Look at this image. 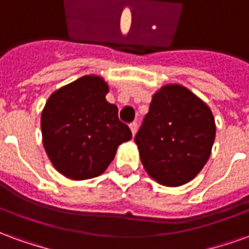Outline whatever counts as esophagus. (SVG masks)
Returning a JSON list of instances; mask_svg holds the SVG:
<instances>
[{
  "label": "esophagus",
  "instance_id": "34e87169",
  "mask_svg": "<svg viewBox=\"0 0 249 249\" xmlns=\"http://www.w3.org/2000/svg\"><path fill=\"white\" fill-rule=\"evenodd\" d=\"M130 128V132H132V136L136 135V132H137V123H132V124L129 125Z\"/></svg>",
  "mask_w": 249,
  "mask_h": 249
}]
</instances>
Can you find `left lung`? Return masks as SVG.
<instances>
[{
    "label": "left lung",
    "instance_id": "8db88e82",
    "mask_svg": "<svg viewBox=\"0 0 249 249\" xmlns=\"http://www.w3.org/2000/svg\"><path fill=\"white\" fill-rule=\"evenodd\" d=\"M216 136L212 110L180 84L162 85L135 141L148 176L165 187H180L208 161Z\"/></svg>",
    "mask_w": 249,
    "mask_h": 249
}]
</instances>
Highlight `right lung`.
I'll list each match as a JSON object with an SVG mask.
<instances>
[{"label": "right lung", "instance_id": "right-lung-1", "mask_svg": "<svg viewBox=\"0 0 249 249\" xmlns=\"http://www.w3.org/2000/svg\"><path fill=\"white\" fill-rule=\"evenodd\" d=\"M109 85L88 74L52 93L41 113L42 144L52 165L71 180H88L107 171L120 144L132 139L107 101Z\"/></svg>", "mask_w": 249, "mask_h": 249}]
</instances>
